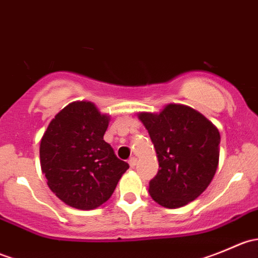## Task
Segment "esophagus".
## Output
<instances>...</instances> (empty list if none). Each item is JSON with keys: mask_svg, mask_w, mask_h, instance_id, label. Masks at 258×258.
<instances>
[{"mask_svg": "<svg viewBox=\"0 0 258 258\" xmlns=\"http://www.w3.org/2000/svg\"><path fill=\"white\" fill-rule=\"evenodd\" d=\"M128 163H130V166H131V167L134 168L135 166L137 165V158H136V157H131V158H130V160H128Z\"/></svg>", "mask_w": 258, "mask_h": 258, "instance_id": "1", "label": "esophagus"}]
</instances>
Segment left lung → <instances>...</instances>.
Returning a JSON list of instances; mask_svg holds the SVG:
<instances>
[{
	"instance_id": "obj_1",
	"label": "left lung",
	"mask_w": 258,
	"mask_h": 258,
	"mask_svg": "<svg viewBox=\"0 0 258 258\" xmlns=\"http://www.w3.org/2000/svg\"><path fill=\"white\" fill-rule=\"evenodd\" d=\"M158 158L151 197L167 209L196 200L209 187L220 157V132L194 108L168 105L158 114L140 113Z\"/></svg>"
}]
</instances>
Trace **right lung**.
<instances>
[{"instance_id":"add662e5","label":"right lung","mask_w":258,"mask_h":258,"mask_svg":"<svg viewBox=\"0 0 258 258\" xmlns=\"http://www.w3.org/2000/svg\"><path fill=\"white\" fill-rule=\"evenodd\" d=\"M108 121L93 103H70L49 122L41 140V168L48 187L69 206H101L130 167L103 140Z\"/></svg>"}]
</instances>
